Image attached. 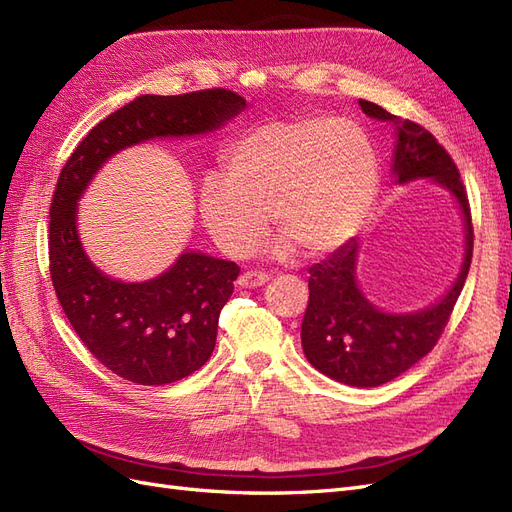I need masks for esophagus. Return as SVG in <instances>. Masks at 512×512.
Listing matches in <instances>:
<instances>
[{"label":"esophagus","mask_w":512,"mask_h":512,"mask_svg":"<svg viewBox=\"0 0 512 512\" xmlns=\"http://www.w3.org/2000/svg\"><path fill=\"white\" fill-rule=\"evenodd\" d=\"M269 282V275L262 273V271H245L239 275L237 284L241 288H258V286H265Z\"/></svg>","instance_id":"34e87169"}]
</instances>
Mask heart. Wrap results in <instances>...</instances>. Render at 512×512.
I'll return each mask as SVG.
<instances>
[{"instance_id":"1","label":"heart","mask_w":512,"mask_h":512,"mask_svg":"<svg viewBox=\"0 0 512 512\" xmlns=\"http://www.w3.org/2000/svg\"><path fill=\"white\" fill-rule=\"evenodd\" d=\"M380 164L369 134L350 119L307 115L269 121L243 134L226 156V175L209 173L198 211L226 256L252 252L273 226V254L307 258L337 252L374 209Z\"/></svg>"}]
</instances>
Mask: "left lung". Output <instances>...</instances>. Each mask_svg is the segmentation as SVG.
Instances as JSON below:
<instances>
[{
    "label": "left lung",
    "mask_w": 512,
    "mask_h": 512,
    "mask_svg": "<svg viewBox=\"0 0 512 512\" xmlns=\"http://www.w3.org/2000/svg\"><path fill=\"white\" fill-rule=\"evenodd\" d=\"M359 104L365 115L393 123V183L429 179L440 185L455 200L463 224L457 277L436 303L414 312H384L365 297L356 280V239L309 269V303L301 324L305 359L331 380L367 389L404 374L436 346L470 271L472 218L459 170L436 138L418 123L395 117L374 102L359 100Z\"/></svg>",
    "instance_id": "1"
}]
</instances>
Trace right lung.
<instances>
[{"label": "right lung", "instance_id": "1", "mask_svg": "<svg viewBox=\"0 0 512 512\" xmlns=\"http://www.w3.org/2000/svg\"><path fill=\"white\" fill-rule=\"evenodd\" d=\"M241 111L245 100L228 89L138 96L100 121L61 170L49 226L57 299L87 350L130 382L170 384L209 361L218 318L235 288L239 267L185 250L151 280H115L85 252L79 237V200L102 166L123 149L156 138L207 136Z\"/></svg>", "mask_w": 512, "mask_h": 512}]
</instances>
